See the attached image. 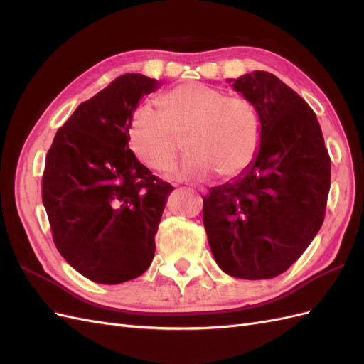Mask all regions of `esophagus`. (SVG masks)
Returning <instances> with one entry per match:
<instances>
[{"label": "esophagus", "mask_w": 364, "mask_h": 364, "mask_svg": "<svg viewBox=\"0 0 364 364\" xmlns=\"http://www.w3.org/2000/svg\"><path fill=\"white\" fill-rule=\"evenodd\" d=\"M194 188H196V186H194ZM197 191H199V193H205V188H203V186H197V188H196Z\"/></svg>", "instance_id": "1"}]
</instances>
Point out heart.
<instances>
[{
  "label": "heart",
  "instance_id": "1",
  "mask_svg": "<svg viewBox=\"0 0 364 364\" xmlns=\"http://www.w3.org/2000/svg\"><path fill=\"white\" fill-rule=\"evenodd\" d=\"M183 136L190 155L173 178L205 181L215 171L234 178L257 156L259 117L246 98L190 82L159 98V115L142 106L132 118L130 146L155 171L167 173L174 167L178 139Z\"/></svg>",
  "mask_w": 364,
  "mask_h": 364
}]
</instances>
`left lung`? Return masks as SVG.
Here are the masks:
<instances>
[{"label":"left lung","instance_id":"obj_1","mask_svg":"<svg viewBox=\"0 0 364 364\" xmlns=\"http://www.w3.org/2000/svg\"><path fill=\"white\" fill-rule=\"evenodd\" d=\"M228 82L257 109L259 147L243 173L203 197V225L225 273L270 279L321 229L331 161L313 109L277 75L252 71Z\"/></svg>","mask_w":364,"mask_h":364}]
</instances>
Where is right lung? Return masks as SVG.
Returning a JSON list of instances; mask_svg holds the SVG:
<instances>
[{
    "mask_svg": "<svg viewBox=\"0 0 364 364\" xmlns=\"http://www.w3.org/2000/svg\"><path fill=\"white\" fill-rule=\"evenodd\" d=\"M161 82L130 73L77 106L46 158L42 203L60 255L85 278L121 284L155 257V235L170 193L129 149L141 98Z\"/></svg>",
    "mask_w": 364,
    "mask_h": 364,
    "instance_id": "right-lung-1",
    "label": "right lung"
}]
</instances>
